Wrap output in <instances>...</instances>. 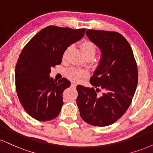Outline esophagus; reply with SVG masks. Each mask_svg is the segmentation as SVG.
Instances as JSON below:
<instances>
[{
	"label": "esophagus",
	"instance_id": "obj_1",
	"mask_svg": "<svg viewBox=\"0 0 153 153\" xmlns=\"http://www.w3.org/2000/svg\"><path fill=\"white\" fill-rule=\"evenodd\" d=\"M71 86L72 87H76V83H75V82H72V84H71Z\"/></svg>",
	"mask_w": 153,
	"mask_h": 153
}]
</instances>
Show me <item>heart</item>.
Instances as JSON below:
<instances>
[{"instance_id":"1","label":"heart","mask_w":153,"mask_h":153,"mask_svg":"<svg viewBox=\"0 0 153 153\" xmlns=\"http://www.w3.org/2000/svg\"><path fill=\"white\" fill-rule=\"evenodd\" d=\"M81 50L85 55H86V54H92V55H94L96 52V46L92 42L86 40V41H84L82 43ZM67 51H68V50H66L65 51L64 53H63V57H65V56ZM66 74L67 76L70 79H71V80H79L82 78L84 73L82 71H80V70L72 68V69L68 70L67 71Z\"/></svg>"}]
</instances>
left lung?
Returning a JSON list of instances; mask_svg holds the SVG:
<instances>
[{
    "label": "left lung",
    "mask_w": 153,
    "mask_h": 153,
    "mask_svg": "<svg viewBox=\"0 0 153 153\" xmlns=\"http://www.w3.org/2000/svg\"><path fill=\"white\" fill-rule=\"evenodd\" d=\"M85 34L100 49L101 58L90 80L94 88L77 85L76 103L84 122L106 127L130 106L137 85V66L131 46L119 33L88 29Z\"/></svg>",
    "instance_id": "obj_1"
}]
</instances>
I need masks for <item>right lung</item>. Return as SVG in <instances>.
I'll list each match as a JSON object with an SVG mask.
<instances>
[{
	"label": "right lung",
	"instance_id": "add662e5",
	"mask_svg": "<svg viewBox=\"0 0 153 153\" xmlns=\"http://www.w3.org/2000/svg\"><path fill=\"white\" fill-rule=\"evenodd\" d=\"M85 29L49 26L24 47L15 69L16 89L22 106L32 118L46 122L59 115L62 93L71 82L50 77L51 68L61 64L63 53L83 37Z\"/></svg>",
	"mask_w": 153,
	"mask_h": 153
}]
</instances>
